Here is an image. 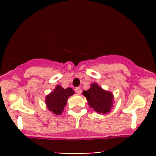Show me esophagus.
Instances as JSON below:
<instances>
[{
  "label": "esophagus",
  "instance_id": "obj_1",
  "mask_svg": "<svg viewBox=\"0 0 156 156\" xmlns=\"http://www.w3.org/2000/svg\"><path fill=\"white\" fill-rule=\"evenodd\" d=\"M75 91H76L78 94H80V93H81V88H80V87H76V88L75 89Z\"/></svg>",
  "mask_w": 156,
  "mask_h": 156
}]
</instances>
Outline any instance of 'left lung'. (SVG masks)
Returning <instances> with one entry per match:
<instances>
[{
    "mask_svg": "<svg viewBox=\"0 0 156 156\" xmlns=\"http://www.w3.org/2000/svg\"><path fill=\"white\" fill-rule=\"evenodd\" d=\"M89 106L99 114H107L110 112L113 104V95L111 92L103 90L97 83H92L91 88L83 91Z\"/></svg>",
    "mask_w": 156,
    "mask_h": 156,
    "instance_id": "obj_1",
    "label": "left lung"
}]
</instances>
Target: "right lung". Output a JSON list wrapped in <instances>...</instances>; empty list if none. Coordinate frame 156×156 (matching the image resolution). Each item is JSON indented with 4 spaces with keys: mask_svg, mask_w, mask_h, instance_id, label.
Listing matches in <instances>:
<instances>
[{
    "mask_svg": "<svg viewBox=\"0 0 156 156\" xmlns=\"http://www.w3.org/2000/svg\"><path fill=\"white\" fill-rule=\"evenodd\" d=\"M73 94L74 91L72 88L64 89L61 86H57L53 92L46 97L45 103L48 110L55 115H60L67 104L68 98Z\"/></svg>",
    "mask_w": 156,
    "mask_h": 156,
    "instance_id": "right-lung-1",
    "label": "right lung"
}]
</instances>
